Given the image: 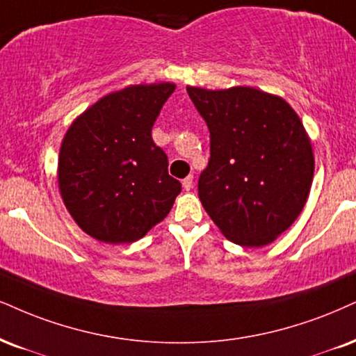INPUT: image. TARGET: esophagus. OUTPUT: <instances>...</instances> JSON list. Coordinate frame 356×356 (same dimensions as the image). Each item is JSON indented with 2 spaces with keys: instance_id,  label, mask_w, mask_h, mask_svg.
<instances>
[{
  "instance_id": "1",
  "label": "esophagus",
  "mask_w": 356,
  "mask_h": 356,
  "mask_svg": "<svg viewBox=\"0 0 356 356\" xmlns=\"http://www.w3.org/2000/svg\"><path fill=\"white\" fill-rule=\"evenodd\" d=\"M181 183H183V188H185L186 191H190L191 188H193V177H191V175H190V177H186L185 179H183Z\"/></svg>"
}]
</instances>
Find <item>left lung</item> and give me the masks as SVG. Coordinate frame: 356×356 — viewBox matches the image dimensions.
Segmentation results:
<instances>
[{
	"label": "left lung",
	"mask_w": 356,
	"mask_h": 356,
	"mask_svg": "<svg viewBox=\"0 0 356 356\" xmlns=\"http://www.w3.org/2000/svg\"><path fill=\"white\" fill-rule=\"evenodd\" d=\"M209 130L198 179L206 213L243 248L270 244L299 218L314 178V152L296 111L254 87H186Z\"/></svg>",
	"instance_id": "8db88e82"
}]
</instances>
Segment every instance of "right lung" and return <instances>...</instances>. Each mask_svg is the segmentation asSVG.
Masks as SVG:
<instances>
[{
  "mask_svg": "<svg viewBox=\"0 0 356 356\" xmlns=\"http://www.w3.org/2000/svg\"><path fill=\"white\" fill-rule=\"evenodd\" d=\"M175 84L130 86L90 105L65 131L57 181L77 226L94 239L129 244L163 221L181 183L152 127Z\"/></svg>",
  "mask_w": 356,
  "mask_h": 356,
  "instance_id": "obj_1",
  "label": "right lung"
}]
</instances>
